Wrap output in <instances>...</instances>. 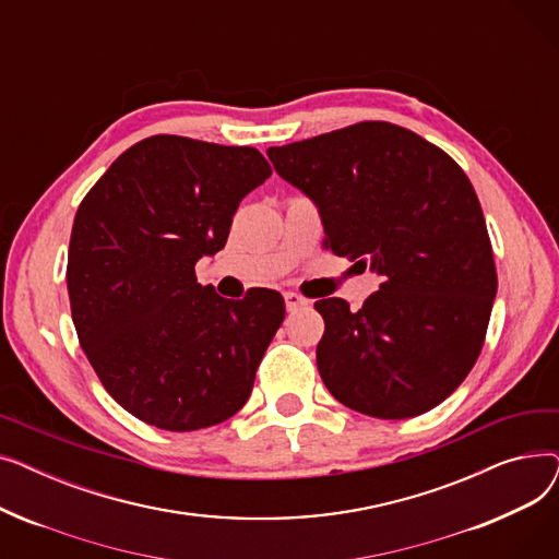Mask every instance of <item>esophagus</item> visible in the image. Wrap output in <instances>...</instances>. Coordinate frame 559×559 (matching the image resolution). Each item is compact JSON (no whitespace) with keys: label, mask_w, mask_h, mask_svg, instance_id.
Segmentation results:
<instances>
[{"label":"esophagus","mask_w":559,"mask_h":559,"mask_svg":"<svg viewBox=\"0 0 559 559\" xmlns=\"http://www.w3.org/2000/svg\"><path fill=\"white\" fill-rule=\"evenodd\" d=\"M285 308H287V312H297V310H301V308H308V299L306 297H301V295H297V292H285Z\"/></svg>","instance_id":"esophagus-1"}]
</instances>
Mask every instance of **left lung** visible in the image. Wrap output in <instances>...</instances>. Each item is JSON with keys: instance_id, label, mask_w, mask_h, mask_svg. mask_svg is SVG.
Masks as SVG:
<instances>
[{"instance_id": "obj_1", "label": "left lung", "mask_w": 559, "mask_h": 559, "mask_svg": "<svg viewBox=\"0 0 559 559\" xmlns=\"http://www.w3.org/2000/svg\"><path fill=\"white\" fill-rule=\"evenodd\" d=\"M267 156L324 222V247L383 276L358 312L321 299L317 369L356 413L409 419L451 396L476 365L496 297L480 201L464 169L415 131L358 122Z\"/></svg>"}]
</instances>
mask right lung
<instances>
[{
  "mask_svg": "<svg viewBox=\"0 0 559 559\" xmlns=\"http://www.w3.org/2000/svg\"><path fill=\"white\" fill-rule=\"evenodd\" d=\"M272 174L253 146L152 135L117 158L79 205L72 321L106 392L140 421L190 432L247 403L285 317L276 289L230 301L197 283L240 201Z\"/></svg>",
  "mask_w": 559,
  "mask_h": 559,
  "instance_id": "1",
  "label": "right lung"
}]
</instances>
